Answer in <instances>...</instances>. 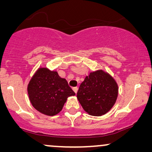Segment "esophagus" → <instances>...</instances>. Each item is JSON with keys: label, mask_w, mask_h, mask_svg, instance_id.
<instances>
[{"label": "esophagus", "mask_w": 152, "mask_h": 152, "mask_svg": "<svg viewBox=\"0 0 152 152\" xmlns=\"http://www.w3.org/2000/svg\"><path fill=\"white\" fill-rule=\"evenodd\" d=\"M72 90H73L75 91V93H77V90H78V88L77 86H75V87H72Z\"/></svg>", "instance_id": "34e87169"}]
</instances>
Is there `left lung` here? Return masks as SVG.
I'll list each match as a JSON object with an SVG mask.
<instances>
[{
    "instance_id": "1",
    "label": "left lung",
    "mask_w": 152,
    "mask_h": 152,
    "mask_svg": "<svg viewBox=\"0 0 152 152\" xmlns=\"http://www.w3.org/2000/svg\"><path fill=\"white\" fill-rule=\"evenodd\" d=\"M118 86L109 73L98 70L90 72L80 84L77 93L80 104L89 115L100 116L115 104Z\"/></svg>"
}]
</instances>
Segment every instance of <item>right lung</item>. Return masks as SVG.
Returning <instances> with one entry per match:
<instances>
[{"label": "right lung", "instance_id": "1", "mask_svg": "<svg viewBox=\"0 0 152 152\" xmlns=\"http://www.w3.org/2000/svg\"><path fill=\"white\" fill-rule=\"evenodd\" d=\"M28 93L34 109L50 116L59 113L68 97L75 95L66 79L47 68L37 70L29 82Z\"/></svg>", "mask_w": 152, "mask_h": 152}]
</instances>
